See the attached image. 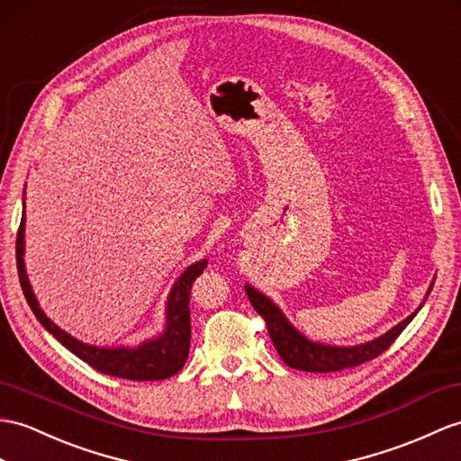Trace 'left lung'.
Listing matches in <instances>:
<instances>
[{
  "mask_svg": "<svg viewBox=\"0 0 461 461\" xmlns=\"http://www.w3.org/2000/svg\"><path fill=\"white\" fill-rule=\"evenodd\" d=\"M429 294H426V297H429ZM246 295H249L258 315L266 321L267 334L269 339H272L279 357H282L289 367L301 369V372H315V374L340 372V369L356 367L374 360V357L384 354L387 348L397 340V336L407 329V324L420 309L419 307L411 317L399 322L395 329H391L387 334L379 336V339L372 342L362 344V346H352V348H339V346H324V344L307 340L305 336L299 334L294 327H291L287 319L282 315V311H279L267 297L258 294L254 287L246 285Z\"/></svg>",
  "mask_w": 461,
  "mask_h": 461,
  "instance_id": "8db88e82",
  "label": "left lung"
}]
</instances>
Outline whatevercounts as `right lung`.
<instances>
[{
	"instance_id": "right-lung-1",
	"label": "right lung",
	"mask_w": 461,
	"mask_h": 461,
	"mask_svg": "<svg viewBox=\"0 0 461 461\" xmlns=\"http://www.w3.org/2000/svg\"><path fill=\"white\" fill-rule=\"evenodd\" d=\"M23 249H25V207L21 224L17 229V274L21 289H23L29 307L35 312V317L47 329L56 340L68 348L72 354L80 357L82 362L92 366L97 372L113 377H122L131 381H158L176 375L184 367L189 354V340H192V319H189V295L195 279L203 274L207 262L201 260L189 266L176 282L170 299H167V327L160 339L144 342L139 348H97L87 346L80 340L72 339L70 334L60 330L56 324L47 319L41 311L39 303L32 295L29 279L23 264Z\"/></svg>"
}]
</instances>
